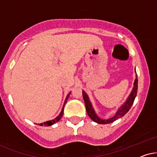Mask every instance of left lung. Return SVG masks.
Returning <instances> with one entry per match:
<instances>
[{
  "label": "left lung",
  "mask_w": 157,
  "mask_h": 157,
  "mask_svg": "<svg viewBox=\"0 0 157 157\" xmlns=\"http://www.w3.org/2000/svg\"><path fill=\"white\" fill-rule=\"evenodd\" d=\"M137 90H138V78L137 76H136V80L134 81V87H133V90L131 92V95H129L128 99H127L126 102L125 103L124 105L121 106V108H119L118 112L116 113V115L112 118L109 119H107V120H103V119L100 118L97 115L95 114V111H94L93 106L91 105L90 101L89 100V98L86 93H85L84 91H82V96L83 99H84L85 101V108H86V111L88 114L90 118L92 120H93L94 122L98 123V124H110V123L114 122L115 121H116L117 119L121 118L126 115V113H128V111L130 110V108L132 106L133 102H134L135 98L137 94Z\"/></svg>",
  "instance_id": "obj_1"
}]
</instances>
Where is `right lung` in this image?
<instances>
[{
	"label": "right lung",
	"mask_w": 157,
	"mask_h": 157,
	"mask_svg": "<svg viewBox=\"0 0 157 157\" xmlns=\"http://www.w3.org/2000/svg\"><path fill=\"white\" fill-rule=\"evenodd\" d=\"M70 94H69V95L67 96V98H66V99H65V101H64V106H63V108H62V112L60 113V114L59 115V116H58L57 118H54V120H52V121H47V122H44V124H37V125H40V126H52V125H53V124H55V123H57V122H58V121H59V120H60V118H62V116H63V113H64V105H65V103H66V102H67V99H68V98H69V95H70Z\"/></svg>",
	"instance_id": "1"
}]
</instances>
